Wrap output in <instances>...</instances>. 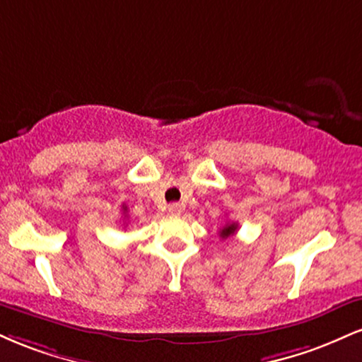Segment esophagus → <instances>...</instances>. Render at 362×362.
Segmentation results:
<instances>
[{"label":"esophagus","mask_w":362,"mask_h":362,"mask_svg":"<svg viewBox=\"0 0 362 362\" xmlns=\"http://www.w3.org/2000/svg\"><path fill=\"white\" fill-rule=\"evenodd\" d=\"M168 213L172 216H178L182 213V206L180 204H170L168 206Z\"/></svg>","instance_id":"obj_1"}]
</instances>
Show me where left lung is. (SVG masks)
I'll return each mask as SVG.
<instances>
[{
	"mask_svg": "<svg viewBox=\"0 0 362 362\" xmlns=\"http://www.w3.org/2000/svg\"><path fill=\"white\" fill-rule=\"evenodd\" d=\"M236 228H238V224H236V223H228L226 226H224L223 230L219 231V235H221V238H228V236H231L235 233Z\"/></svg>",
	"mask_w": 362,
	"mask_h": 362,
	"instance_id": "1",
	"label": "left lung"
}]
</instances>
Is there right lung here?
<instances>
[{"mask_svg": "<svg viewBox=\"0 0 362 362\" xmlns=\"http://www.w3.org/2000/svg\"><path fill=\"white\" fill-rule=\"evenodd\" d=\"M122 209H124V211H127V209H126V206H124V207H122Z\"/></svg>", "mask_w": 362, "mask_h": 362, "instance_id": "obj_1", "label": "right lung"}]
</instances>
